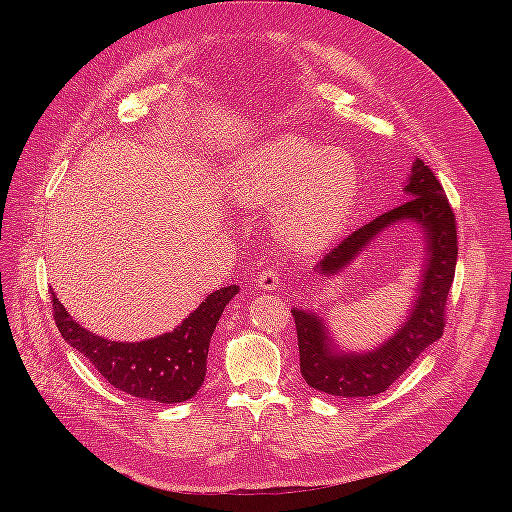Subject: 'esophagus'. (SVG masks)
Segmentation results:
<instances>
[{
  "mask_svg": "<svg viewBox=\"0 0 512 512\" xmlns=\"http://www.w3.org/2000/svg\"><path fill=\"white\" fill-rule=\"evenodd\" d=\"M257 287L263 289V291H271V289H277L279 287V271L269 267L265 271L259 273L257 277Z\"/></svg>",
  "mask_w": 512,
  "mask_h": 512,
  "instance_id": "34e87169",
  "label": "esophagus"
}]
</instances>
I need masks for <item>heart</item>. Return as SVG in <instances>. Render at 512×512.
Returning <instances> with one entry per match:
<instances>
[{
    "mask_svg": "<svg viewBox=\"0 0 512 512\" xmlns=\"http://www.w3.org/2000/svg\"><path fill=\"white\" fill-rule=\"evenodd\" d=\"M354 158L318 141L281 133L249 150L235 166L233 194L245 206H273L277 235L296 251L326 247L356 202Z\"/></svg>",
    "mask_w": 512,
    "mask_h": 512,
    "instance_id": "heart-1",
    "label": "heart"
}]
</instances>
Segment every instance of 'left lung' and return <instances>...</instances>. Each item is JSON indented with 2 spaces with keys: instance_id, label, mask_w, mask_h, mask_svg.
<instances>
[{
  "instance_id": "obj_1",
  "label": "left lung",
  "mask_w": 512,
  "mask_h": 512,
  "mask_svg": "<svg viewBox=\"0 0 512 512\" xmlns=\"http://www.w3.org/2000/svg\"><path fill=\"white\" fill-rule=\"evenodd\" d=\"M407 202L377 216L328 251L314 271L332 277L344 271L360 251L397 223H413L423 235V267L407 320L397 332L367 352L336 346L324 320L312 310L294 308L300 371L306 383L336 397H373L387 391L415 358L440 340L446 324V300L456 273L458 233L454 210L435 174L415 160L405 182Z\"/></svg>"
}]
</instances>
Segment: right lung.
Masks as SVG:
<instances>
[{
  "mask_svg": "<svg viewBox=\"0 0 512 512\" xmlns=\"http://www.w3.org/2000/svg\"><path fill=\"white\" fill-rule=\"evenodd\" d=\"M50 294L62 338L87 356L115 389L145 401L182 403L204 383L210 336L227 304L239 294V285L212 291L172 332L139 342H115L89 332L72 320L54 291Z\"/></svg>",
  "mask_w": 512,
  "mask_h": 512,
  "instance_id": "add662e5",
  "label": "right lung"
}]
</instances>
